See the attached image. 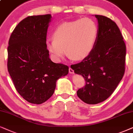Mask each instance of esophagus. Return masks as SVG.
<instances>
[{
	"label": "esophagus",
	"mask_w": 133,
	"mask_h": 133,
	"mask_svg": "<svg viewBox=\"0 0 133 133\" xmlns=\"http://www.w3.org/2000/svg\"><path fill=\"white\" fill-rule=\"evenodd\" d=\"M69 74H74V70L70 68H69Z\"/></svg>",
	"instance_id": "esophagus-1"
}]
</instances>
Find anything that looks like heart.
<instances>
[{"mask_svg":"<svg viewBox=\"0 0 133 133\" xmlns=\"http://www.w3.org/2000/svg\"><path fill=\"white\" fill-rule=\"evenodd\" d=\"M98 36V28L89 18L65 22L53 33V39L46 41V47L56 61L67 54L74 59L86 58L93 50Z\"/></svg>","mask_w":133,"mask_h":133,"instance_id":"b5f03b06","label":"heart"}]
</instances>
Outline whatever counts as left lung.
<instances>
[{
	"label": "left lung",
	"instance_id": "8db88e82",
	"mask_svg": "<svg viewBox=\"0 0 133 133\" xmlns=\"http://www.w3.org/2000/svg\"><path fill=\"white\" fill-rule=\"evenodd\" d=\"M98 36L94 48L81 63L71 65L86 81L77 95L83 102L95 105L108 98L125 73L126 46L118 26L108 17L95 15Z\"/></svg>",
	"mask_w": 133,
	"mask_h": 133
}]
</instances>
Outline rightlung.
<instances>
[{"mask_svg":"<svg viewBox=\"0 0 133 133\" xmlns=\"http://www.w3.org/2000/svg\"><path fill=\"white\" fill-rule=\"evenodd\" d=\"M51 15L28 16L11 33L8 47V70L18 93L28 102L43 103L54 94L56 81L69 68L49 58L46 36Z\"/></svg>","mask_w":133,"mask_h":133,"instance_id":"1","label":"right lung"}]
</instances>
